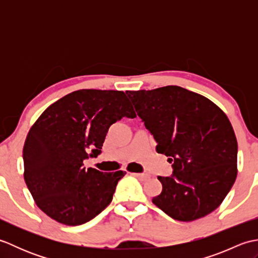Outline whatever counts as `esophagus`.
Returning <instances> with one entry per match:
<instances>
[{
  "instance_id": "esophagus-1",
  "label": "esophagus",
  "mask_w": 258,
  "mask_h": 258,
  "mask_svg": "<svg viewBox=\"0 0 258 258\" xmlns=\"http://www.w3.org/2000/svg\"><path fill=\"white\" fill-rule=\"evenodd\" d=\"M132 175H133V176H135V177H138V178L142 179V180H147V179L150 178V175H147V174H139V173H132Z\"/></svg>"
}]
</instances>
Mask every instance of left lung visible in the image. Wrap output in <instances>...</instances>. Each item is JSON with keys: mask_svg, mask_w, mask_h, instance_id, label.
<instances>
[{"mask_svg": "<svg viewBox=\"0 0 258 258\" xmlns=\"http://www.w3.org/2000/svg\"><path fill=\"white\" fill-rule=\"evenodd\" d=\"M126 93L154 136L156 152L172 163L173 175L157 177L162 193L152 202L180 222L215 211L237 176V140L226 114L176 85Z\"/></svg>", "mask_w": 258, "mask_h": 258, "instance_id": "1", "label": "left lung"}]
</instances>
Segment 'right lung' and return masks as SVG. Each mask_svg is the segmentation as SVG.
<instances>
[{
  "label": "right lung",
  "mask_w": 258,
  "mask_h": 258,
  "mask_svg": "<svg viewBox=\"0 0 258 258\" xmlns=\"http://www.w3.org/2000/svg\"><path fill=\"white\" fill-rule=\"evenodd\" d=\"M136 117L122 91L79 90L51 104L27 133L24 180L48 217L76 226L107 207L126 172L103 173L83 166L96 157L113 123Z\"/></svg>",
  "instance_id": "right-lung-1"
}]
</instances>
